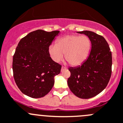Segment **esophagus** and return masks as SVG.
I'll return each mask as SVG.
<instances>
[{"label": "esophagus", "instance_id": "34e87169", "mask_svg": "<svg viewBox=\"0 0 123 123\" xmlns=\"http://www.w3.org/2000/svg\"><path fill=\"white\" fill-rule=\"evenodd\" d=\"M65 69H66V68L65 67H61V71H62L63 70H65Z\"/></svg>", "mask_w": 123, "mask_h": 123}]
</instances>
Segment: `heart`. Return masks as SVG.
<instances>
[{
	"mask_svg": "<svg viewBox=\"0 0 123 123\" xmlns=\"http://www.w3.org/2000/svg\"><path fill=\"white\" fill-rule=\"evenodd\" d=\"M91 41L85 35H67L58 39L56 44L49 47L50 56L56 62H59L64 57L71 65L77 66L85 61L89 54Z\"/></svg>",
	"mask_w": 123,
	"mask_h": 123,
	"instance_id": "1",
	"label": "heart"
}]
</instances>
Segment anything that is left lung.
<instances>
[{
  "label": "left lung",
  "mask_w": 123,
  "mask_h": 123,
  "mask_svg": "<svg viewBox=\"0 0 123 123\" xmlns=\"http://www.w3.org/2000/svg\"><path fill=\"white\" fill-rule=\"evenodd\" d=\"M86 35L91 43L89 56L80 65L70 67L67 83L73 93L88 99L100 93L106 87L112 69V53L104 37L89 31L77 32Z\"/></svg>",
  "instance_id": "8db88e82"
}]
</instances>
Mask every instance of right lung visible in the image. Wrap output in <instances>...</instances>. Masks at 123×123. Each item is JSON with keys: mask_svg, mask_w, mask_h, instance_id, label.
<instances>
[{"mask_svg": "<svg viewBox=\"0 0 123 123\" xmlns=\"http://www.w3.org/2000/svg\"><path fill=\"white\" fill-rule=\"evenodd\" d=\"M59 31L37 30L21 39L13 56L12 70L17 85L24 94L41 98L54 85L61 65L52 60L49 47Z\"/></svg>", "mask_w": 123, "mask_h": 123, "instance_id": "right-lung-1", "label": "right lung"}]
</instances>
